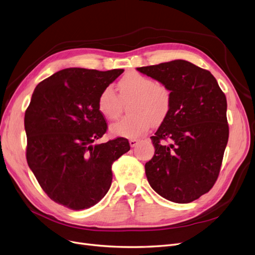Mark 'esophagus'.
Wrapping results in <instances>:
<instances>
[{"instance_id":"esophagus-1","label":"esophagus","mask_w":255,"mask_h":255,"mask_svg":"<svg viewBox=\"0 0 255 255\" xmlns=\"http://www.w3.org/2000/svg\"><path fill=\"white\" fill-rule=\"evenodd\" d=\"M138 142H139V140L136 139V138H131V139L129 140V144H130L131 147H135V146L138 144Z\"/></svg>"}]
</instances>
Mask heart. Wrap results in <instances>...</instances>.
<instances>
[{
	"label": "heart",
	"mask_w": 255,
	"mask_h": 255,
	"mask_svg": "<svg viewBox=\"0 0 255 255\" xmlns=\"http://www.w3.org/2000/svg\"><path fill=\"white\" fill-rule=\"evenodd\" d=\"M119 96L112 87L104 88L98 99V108L109 121L117 120L122 113L123 103L128 101L130 115L122 119L110 129L124 137H137L153 123H161L171 106V93L165 85L139 72L126 73L119 83Z\"/></svg>",
	"instance_id": "1"
}]
</instances>
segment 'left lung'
Returning a JSON list of instances; mask_svg holds the SVG:
<instances>
[{
	"label": "left lung",
	"instance_id": "left-lung-1",
	"mask_svg": "<svg viewBox=\"0 0 255 255\" xmlns=\"http://www.w3.org/2000/svg\"><path fill=\"white\" fill-rule=\"evenodd\" d=\"M136 70L171 93L168 116L150 137L155 152L145 165L147 180L168 201L193 202L218 180L229 137L227 100L210 71L188 61Z\"/></svg>",
	"mask_w": 255,
	"mask_h": 255
}]
</instances>
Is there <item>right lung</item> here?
I'll use <instances>...</instances> for the list:
<instances>
[{"label": "right lung", "instance_id": "add662e5", "mask_svg": "<svg viewBox=\"0 0 255 255\" xmlns=\"http://www.w3.org/2000/svg\"><path fill=\"white\" fill-rule=\"evenodd\" d=\"M123 72L60 70L37 85L25 112L28 166L45 193L69 209L98 204L111 186L113 162L130 150L124 137L94 143L107 130L100 93Z\"/></svg>", "mask_w": 255, "mask_h": 255}]
</instances>
